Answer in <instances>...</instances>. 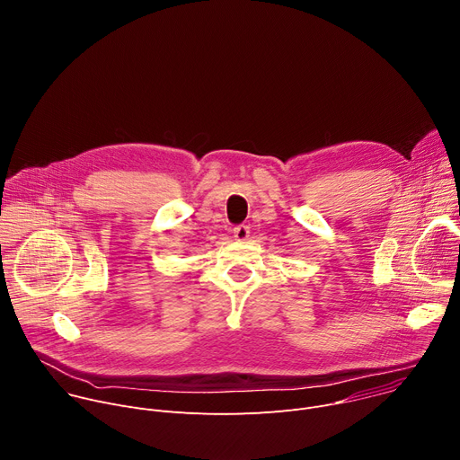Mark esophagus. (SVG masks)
Returning a JSON list of instances; mask_svg holds the SVG:
<instances>
[{
    "instance_id": "1",
    "label": "esophagus",
    "mask_w": 460,
    "mask_h": 460,
    "mask_svg": "<svg viewBox=\"0 0 460 460\" xmlns=\"http://www.w3.org/2000/svg\"><path fill=\"white\" fill-rule=\"evenodd\" d=\"M233 236H234V240H238V242L247 240V238H249V227H247V226H236V227L233 229Z\"/></svg>"
}]
</instances>
